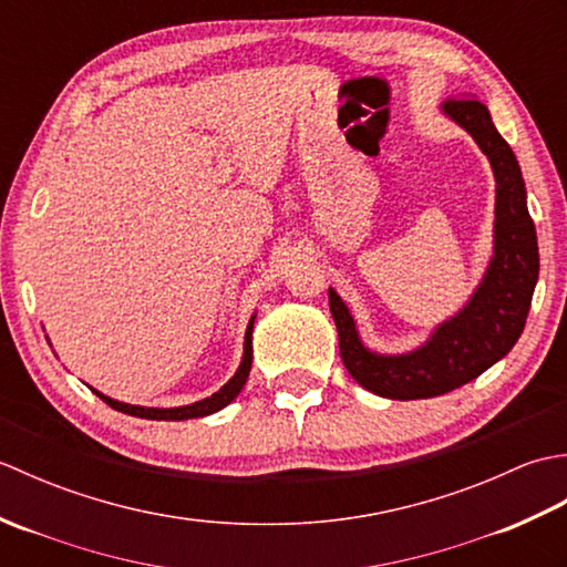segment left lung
<instances>
[{
    "mask_svg": "<svg viewBox=\"0 0 567 567\" xmlns=\"http://www.w3.org/2000/svg\"><path fill=\"white\" fill-rule=\"evenodd\" d=\"M443 114L475 138L495 173V250L483 282L455 317L433 329L424 346L400 355L370 351L346 302L329 287L343 365L358 384L388 400H429L483 375L519 341L538 280L536 226L509 143L492 124L487 106L473 97L449 100Z\"/></svg>",
    "mask_w": 567,
    "mask_h": 567,
    "instance_id": "8db88e82",
    "label": "left lung"
}]
</instances>
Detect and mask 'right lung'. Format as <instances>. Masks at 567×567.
<instances>
[{
  "label": "right lung",
  "mask_w": 567,
  "mask_h": 567,
  "mask_svg": "<svg viewBox=\"0 0 567 567\" xmlns=\"http://www.w3.org/2000/svg\"><path fill=\"white\" fill-rule=\"evenodd\" d=\"M252 321H256V315L250 317L248 329H246V341H244V358H240V365L236 370V375L228 380L219 392H214L212 396H204V400L195 402V404H185V406H173V409H158V406H138V404H124L118 400H112L97 390H92L94 394L100 396L102 402L110 404L116 412H124L131 416L138 419H155V421H183V419H199V416H209L214 412H219L226 404H231L238 392L244 390V384L248 380L250 372V363H252Z\"/></svg>",
  "instance_id": "1"
}]
</instances>
